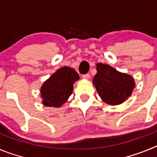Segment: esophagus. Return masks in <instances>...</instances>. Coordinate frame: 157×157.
Listing matches in <instances>:
<instances>
[{"mask_svg": "<svg viewBox=\"0 0 157 157\" xmlns=\"http://www.w3.org/2000/svg\"><path fill=\"white\" fill-rule=\"evenodd\" d=\"M90 77V75L89 73H87V74H85V75H82V78H84V79H89Z\"/></svg>", "mask_w": 157, "mask_h": 157, "instance_id": "esophagus-1", "label": "esophagus"}]
</instances>
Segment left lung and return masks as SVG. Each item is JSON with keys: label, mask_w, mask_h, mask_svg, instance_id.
Here are the masks:
<instances>
[{"label": "left lung", "mask_w": 157, "mask_h": 157, "mask_svg": "<svg viewBox=\"0 0 157 157\" xmlns=\"http://www.w3.org/2000/svg\"><path fill=\"white\" fill-rule=\"evenodd\" d=\"M93 80L101 100L112 105H120L131 95L135 82L129 75L118 71L108 64L98 63Z\"/></svg>", "instance_id": "1"}]
</instances>
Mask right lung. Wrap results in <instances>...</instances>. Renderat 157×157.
I'll list each match as a JSON object with an SVG mask.
<instances>
[{
    "label": "right lung",
    "mask_w": 157,
    "mask_h": 157,
    "mask_svg": "<svg viewBox=\"0 0 157 157\" xmlns=\"http://www.w3.org/2000/svg\"><path fill=\"white\" fill-rule=\"evenodd\" d=\"M78 79L79 75L75 69L63 67L56 71L41 88L43 105L54 108L63 105L73 92V84Z\"/></svg>",
    "instance_id": "1"
}]
</instances>
